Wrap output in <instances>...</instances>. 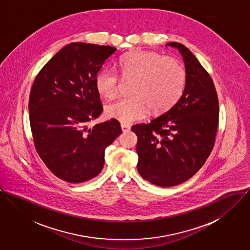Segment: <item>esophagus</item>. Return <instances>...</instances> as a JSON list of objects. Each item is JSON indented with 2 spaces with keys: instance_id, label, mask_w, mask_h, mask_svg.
Here are the masks:
<instances>
[{
  "instance_id": "esophagus-1",
  "label": "esophagus",
  "mask_w": 250,
  "mask_h": 250,
  "mask_svg": "<svg viewBox=\"0 0 250 250\" xmlns=\"http://www.w3.org/2000/svg\"><path fill=\"white\" fill-rule=\"evenodd\" d=\"M121 127H122V129H123L124 132L130 130V125H126V124H121Z\"/></svg>"
}]
</instances>
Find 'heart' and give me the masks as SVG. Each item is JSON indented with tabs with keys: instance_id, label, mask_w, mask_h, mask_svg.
<instances>
[{
	"instance_id": "b5f03b06",
	"label": "heart",
	"mask_w": 250,
	"mask_h": 250,
	"mask_svg": "<svg viewBox=\"0 0 250 250\" xmlns=\"http://www.w3.org/2000/svg\"><path fill=\"white\" fill-rule=\"evenodd\" d=\"M122 79L134 80L130 93L105 107L108 118L123 124L143 119L149 110L162 113L171 107L182 94L185 84L183 66L174 58L155 52L134 51L122 56L118 63ZM120 78L104 69L95 76L97 92L106 100L119 93Z\"/></svg>"
}]
</instances>
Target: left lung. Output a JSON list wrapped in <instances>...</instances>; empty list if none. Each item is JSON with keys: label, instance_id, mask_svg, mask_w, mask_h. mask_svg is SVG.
Here are the masks:
<instances>
[{"label": "left lung", "instance_id": "8db88e82", "mask_svg": "<svg viewBox=\"0 0 250 250\" xmlns=\"http://www.w3.org/2000/svg\"><path fill=\"white\" fill-rule=\"evenodd\" d=\"M186 69V83L178 102L148 124L131 127L137 135V169L146 181L172 187L194 175L214 145L219 124V101L214 83L193 53L177 42Z\"/></svg>", "mask_w": 250, "mask_h": 250}]
</instances>
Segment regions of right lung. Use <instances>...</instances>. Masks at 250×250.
<instances>
[{"instance_id": "add662e5", "label": "right lung", "mask_w": 250, "mask_h": 250, "mask_svg": "<svg viewBox=\"0 0 250 250\" xmlns=\"http://www.w3.org/2000/svg\"><path fill=\"white\" fill-rule=\"evenodd\" d=\"M110 46L75 42L53 56L36 76L28 112L33 143L58 178L83 183L104 165V150L122 133L111 119L89 127L103 111L95 76L116 52Z\"/></svg>"}]
</instances>
